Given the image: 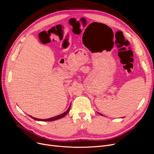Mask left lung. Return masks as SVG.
I'll list each match as a JSON object with an SVG mask.
<instances>
[{
	"instance_id": "1",
	"label": "left lung",
	"mask_w": 154,
	"mask_h": 154,
	"mask_svg": "<svg viewBox=\"0 0 154 154\" xmlns=\"http://www.w3.org/2000/svg\"><path fill=\"white\" fill-rule=\"evenodd\" d=\"M100 114V115H101V116H103L102 114Z\"/></svg>"
}]
</instances>
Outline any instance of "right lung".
<instances>
[{
  "label": "right lung",
  "instance_id": "add662e5",
  "mask_svg": "<svg viewBox=\"0 0 154 154\" xmlns=\"http://www.w3.org/2000/svg\"><path fill=\"white\" fill-rule=\"evenodd\" d=\"M70 106H71V104L70 105V106H69V109H67V110L65 112H63V114H60V115H59V116H56V117H54L50 118V119H36V118H34V117H31V116H30V117H32V119H34L35 120H38V121H50V122H51V121H54V120H58V119H62V117L66 116L68 114V112H69V110H70Z\"/></svg>",
  "mask_w": 154,
  "mask_h": 154
}]
</instances>
